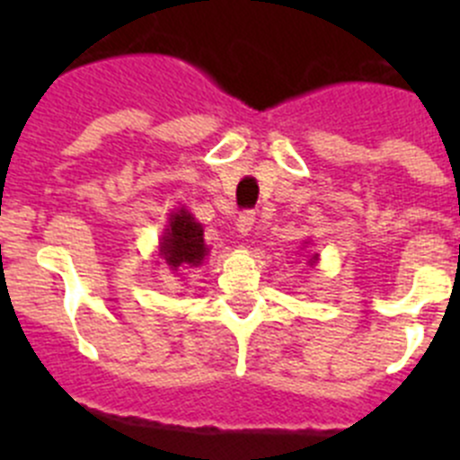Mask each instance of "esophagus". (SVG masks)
Returning a JSON list of instances; mask_svg holds the SVG:
<instances>
[{"label":"esophagus","mask_w":460,"mask_h":460,"mask_svg":"<svg viewBox=\"0 0 460 460\" xmlns=\"http://www.w3.org/2000/svg\"><path fill=\"white\" fill-rule=\"evenodd\" d=\"M253 222H256V211H253V208H244V211L238 216V222H235L238 234L249 235V231L253 229Z\"/></svg>","instance_id":"esophagus-1"}]
</instances>
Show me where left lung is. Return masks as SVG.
Returning a JSON list of instances; mask_svg holds the SVG:
<instances>
[{"instance_id": "1", "label": "left lung", "mask_w": 460, "mask_h": 460, "mask_svg": "<svg viewBox=\"0 0 460 460\" xmlns=\"http://www.w3.org/2000/svg\"><path fill=\"white\" fill-rule=\"evenodd\" d=\"M314 260H316V256H314V258H312V262H314Z\"/></svg>"}]
</instances>
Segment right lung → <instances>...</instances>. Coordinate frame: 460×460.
<instances>
[{
	"mask_svg": "<svg viewBox=\"0 0 460 460\" xmlns=\"http://www.w3.org/2000/svg\"><path fill=\"white\" fill-rule=\"evenodd\" d=\"M204 231L191 217V213L180 211L171 216L169 229L162 235L160 252L171 269L178 267H198L207 256V244H204Z\"/></svg>",
	"mask_w": 460,
	"mask_h": 460,
	"instance_id": "add662e5",
	"label": "right lung"
}]
</instances>
